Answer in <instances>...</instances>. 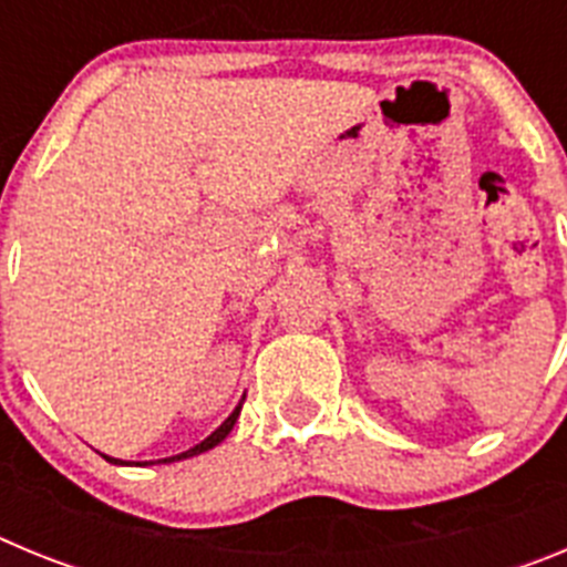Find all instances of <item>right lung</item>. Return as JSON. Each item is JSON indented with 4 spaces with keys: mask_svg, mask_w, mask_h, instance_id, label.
<instances>
[{
    "mask_svg": "<svg viewBox=\"0 0 567 567\" xmlns=\"http://www.w3.org/2000/svg\"><path fill=\"white\" fill-rule=\"evenodd\" d=\"M238 414H240V405L238 409H235L233 414H229L227 420H224L221 425H218V429H215L213 434H209L207 440H204V443H198L195 445V449H189V452H184V454H178V457H169V460H162V463H175V460H187V457H195V454H202V452H209V449H213V445H218L221 443L224 437H227L229 432H233V425H235V420H238ZM110 463H118V460H113V457H107ZM135 465H147V463H135Z\"/></svg>",
    "mask_w": 567,
    "mask_h": 567,
    "instance_id": "add662e5",
    "label": "right lung"
}]
</instances>
